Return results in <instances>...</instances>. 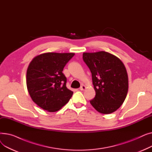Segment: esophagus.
<instances>
[{
	"instance_id": "esophagus-1",
	"label": "esophagus",
	"mask_w": 152,
	"mask_h": 152,
	"mask_svg": "<svg viewBox=\"0 0 152 152\" xmlns=\"http://www.w3.org/2000/svg\"><path fill=\"white\" fill-rule=\"evenodd\" d=\"M86 87L85 86L83 85L82 86H81V87H80V88H79V90H81V91H84V90H85V89H86Z\"/></svg>"
}]
</instances>
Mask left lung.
I'll return each mask as SVG.
<instances>
[{"instance_id": "8db88e82", "label": "left lung", "mask_w": 152, "mask_h": 152, "mask_svg": "<svg viewBox=\"0 0 152 152\" xmlns=\"http://www.w3.org/2000/svg\"><path fill=\"white\" fill-rule=\"evenodd\" d=\"M91 70L95 97L90 101L99 113L110 114L123 104L128 91V76L121 60L105 51L83 55Z\"/></svg>"}]
</instances>
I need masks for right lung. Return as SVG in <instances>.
Listing matches in <instances>:
<instances>
[{
  "label": "right lung",
  "mask_w": 152,
  "mask_h": 152,
  "mask_svg": "<svg viewBox=\"0 0 152 152\" xmlns=\"http://www.w3.org/2000/svg\"><path fill=\"white\" fill-rule=\"evenodd\" d=\"M75 53L48 52L40 54L30 62L26 86L33 101L49 112H55L68 102L73 92L66 86L64 67Z\"/></svg>",
  "instance_id": "1"
}]
</instances>
